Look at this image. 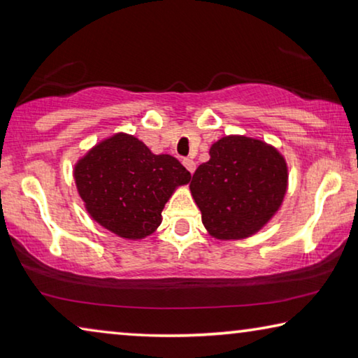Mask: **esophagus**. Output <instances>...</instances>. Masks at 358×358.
Segmentation results:
<instances>
[{"label":"esophagus","instance_id":"obj_1","mask_svg":"<svg viewBox=\"0 0 358 358\" xmlns=\"http://www.w3.org/2000/svg\"><path fill=\"white\" fill-rule=\"evenodd\" d=\"M183 166H185L186 169H188L189 173H192V172H194V170H196V162L192 161V159H188V157L183 159Z\"/></svg>","mask_w":358,"mask_h":358}]
</instances>
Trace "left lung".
<instances>
[{"mask_svg": "<svg viewBox=\"0 0 358 358\" xmlns=\"http://www.w3.org/2000/svg\"><path fill=\"white\" fill-rule=\"evenodd\" d=\"M285 159L264 141L229 135L210 148L192 175L191 194L202 223L221 241L243 239L268 223L283 201Z\"/></svg>", "mask_w": 358, "mask_h": 358, "instance_id": "8db88e82", "label": "left lung"}]
</instances>
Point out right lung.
I'll return each instance as SVG.
<instances>
[{"instance_id":"right-lung-1","label":"right lung","mask_w":358,"mask_h":358,"mask_svg":"<svg viewBox=\"0 0 358 358\" xmlns=\"http://www.w3.org/2000/svg\"><path fill=\"white\" fill-rule=\"evenodd\" d=\"M78 192L90 217L124 239H143L162 221V208L191 173L170 155H152L127 134L95 145L75 167Z\"/></svg>"}]
</instances>
